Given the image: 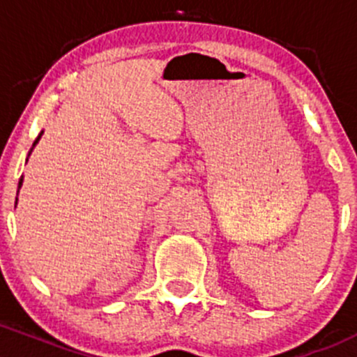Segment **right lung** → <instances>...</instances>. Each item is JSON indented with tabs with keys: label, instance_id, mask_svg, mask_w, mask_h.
Returning <instances> with one entry per match:
<instances>
[{
	"label": "right lung",
	"instance_id": "add662e5",
	"mask_svg": "<svg viewBox=\"0 0 357 357\" xmlns=\"http://www.w3.org/2000/svg\"><path fill=\"white\" fill-rule=\"evenodd\" d=\"M41 134H43V132H41ZM41 134H39V137L34 141V144H32V148H34V146L38 144V141H39V139H41ZM31 151H32V149H31ZM22 182H24V178H20V182H18V189H20V187H22Z\"/></svg>",
	"mask_w": 357,
	"mask_h": 357
}]
</instances>
